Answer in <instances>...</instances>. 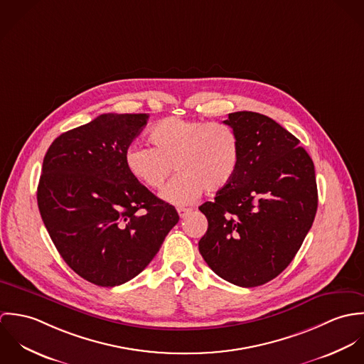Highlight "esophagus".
<instances>
[{"label":"esophagus","mask_w":364,"mask_h":364,"mask_svg":"<svg viewBox=\"0 0 364 364\" xmlns=\"http://www.w3.org/2000/svg\"><path fill=\"white\" fill-rule=\"evenodd\" d=\"M191 213H192V208H178V214H179V217H181V218L188 217Z\"/></svg>","instance_id":"34e87169"}]
</instances>
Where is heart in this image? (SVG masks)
Wrapping results in <instances>:
<instances>
[{
    "label": "heart",
    "mask_w": 364,
    "mask_h": 364,
    "mask_svg": "<svg viewBox=\"0 0 364 364\" xmlns=\"http://www.w3.org/2000/svg\"><path fill=\"white\" fill-rule=\"evenodd\" d=\"M149 139L153 147L132 144L126 149L124 164L149 189H159L175 165L179 173L161 192L169 203L188 205L205 189L217 193L238 172L240 139L224 123L166 117L151 127Z\"/></svg>",
    "instance_id": "1"
}]
</instances>
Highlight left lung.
Returning a JSON list of instances; mask_svg holds the SVG:
<instances>
[{
	"label": "left lung",
	"instance_id": "left-lung-1",
	"mask_svg": "<svg viewBox=\"0 0 364 364\" xmlns=\"http://www.w3.org/2000/svg\"><path fill=\"white\" fill-rule=\"evenodd\" d=\"M241 144L232 182L199 210L208 217L199 251L224 280L257 287L279 276L299 252L318 206L315 169L300 140L257 112L224 120Z\"/></svg>",
	"mask_w": 364,
	"mask_h": 364
}]
</instances>
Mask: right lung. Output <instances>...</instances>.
I'll return each instance as SVG.
<instances>
[{
  "label": "right lung",
  "instance_id": "right-lung-1",
  "mask_svg": "<svg viewBox=\"0 0 364 364\" xmlns=\"http://www.w3.org/2000/svg\"><path fill=\"white\" fill-rule=\"evenodd\" d=\"M147 113H104L58 136L49 147L38 206L64 262L102 287L123 284L156 257L179 221L126 168L124 151Z\"/></svg>",
  "mask_w": 364,
  "mask_h": 364
}]
</instances>
